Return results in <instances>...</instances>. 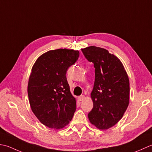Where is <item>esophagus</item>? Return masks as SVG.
<instances>
[{"label":"esophagus","mask_w":152,"mask_h":152,"mask_svg":"<svg viewBox=\"0 0 152 152\" xmlns=\"http://www.w3.org/2000/svg\"><path fill=\"white\" fill-rule=\"evenodd\" d=\"M84 99H85V96L84 95H81V96H80L78 97V100L80 101V102L83 100Z\"/></svg>","instance_id":"esophagus-1"}]
</instances>
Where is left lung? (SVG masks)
<instances>
[{
    "label": "left lung",
    "instance_id": "8db88e82",
    "mask_svg": "<svg viewBox=\"0 0 152 152\" xmlns=\"http://www.w3.org/2000/svg\"><path fill=\"white\" fill-rule=\"evenodd\" d=\"M94 64L95 80L91 94L93 108L88 114L91 124L106 130L122 118L129 104V79L119 59L106 49L88 46L81 49Z\"/></svg>",
    "mask_w": 152,
    "mask_h": 152
}]
</instances>
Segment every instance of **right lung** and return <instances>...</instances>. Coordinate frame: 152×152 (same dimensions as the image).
Wrapping results in <instances>:
<instances>
[{"label":"right lung","instance_id":"1","mask_svg":"<svg viewBox=\"0 0 152 152\" xmlns=\"http://www.w3.org/2000/svg\"><path fill=\"white\" fill-rule=\"evenodd\" d=\"M79 56V52L73 49L49 50L37 58L32 67L27 86L30 106L40 122L49 128L62 129L73 118L76 100L66 73Z\"/></svg>","mask_w":152,"mask_h":152}]
</instances>
